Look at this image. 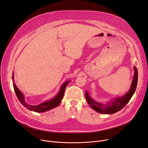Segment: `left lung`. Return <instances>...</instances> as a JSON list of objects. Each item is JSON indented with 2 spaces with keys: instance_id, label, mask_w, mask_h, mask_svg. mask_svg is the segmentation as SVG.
I'll return each instance as SVG.
<instances>
[{
  "instance_id": "1",
  "label": "left lung",
  "mask_w": 148,
  "mask_h": 148,
  "mask_svg": "<svg viewBox=\"0 0 148 148\" xmlns=\"http://www.w3.org/2000/svg\"><path fill=\"white\" fill-rule=\"evenodd\" d=\"M134 72L132 85L130 88L129 91L126 94H125L122 97H117L112 100H110L107 103H102L94 101L86 90L85 92V97L88 104L93 110L101 114H111L116 113L121 110L129 103L130 99L135 92L136 86H137L138 73L137 68L135 66H134Z\"/></svg>"
}]
</instances>
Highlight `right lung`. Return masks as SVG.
Instances as JSON below:
<instances>
[{"mask_svg":"<svg viewBox=\"0 0 148 148\" xmlns=\"http://www.w3.org/2000/svg\"><path fill=\"white\" fill-rule=\"evenodd\" d=\"M12 79L14 80L13 86H14L15 92L17 96V98H18L19 101H20V103L25 107H26L27 109H28L31 111H32L37 112H45V111H49L50 110H51L56 107H58L60 104V103H61V101L62 100L66 87L67 86V84L70 82L69 81L64 82V83H63V85H62L59 92L54 98H51V99L47 100L46 101H44L42 103H41L40 104H38L37 106H32V105H29L28 103H27L24 94L20 91L19 89L16 86V85L15 84V81H14V73L12 74Z\"/></svg>","mask_w":148,"mask_h":148,"instance_id":"add662e5","label":"right lung"}]
</instances>
